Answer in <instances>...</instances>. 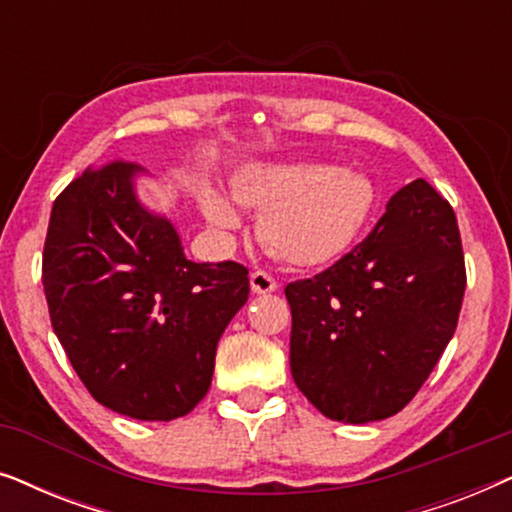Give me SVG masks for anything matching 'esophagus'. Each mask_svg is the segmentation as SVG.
<instances>
[{
    "label": "esophagus",
    "instance_id": "obj_1",
    "mask_svg": "<svg viewBox=\"0 0 512 512\" xmlns=\"http://www.w3.org/2000/svg\"><path fill=\"white\" fill-rule=\"evenodd\" d=\"M249 282H251V291L258 293V296H265V293L277 291V279L272 277V275H268V272H265V270L251 272Z\"/></svg>",
    "mask_w": 512,
    "mask_h": 512
}]
</instances>
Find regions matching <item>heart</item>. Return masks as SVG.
<instances>
[{
	"label": "heart",
	"instance_id": "1",
	"mask_svg": "<svg viewBox=\"0 0 512 512\" xmlns=\"http://www.w3.org/2000/svg\"><path fill=\"white\" fill-rule=\"evenodd\" d=\"M238 205L261 209L258 240L296 268H317L340 258L363 235L377 209V188L366 172L328 163L256 165L237 179ZM232 198L205 188L200 207L221 235L242 226Z\"/></svg>",
	"mask_w": 512,
	"mask_h": 512
}]
</instances>
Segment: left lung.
<instances>
[{"mask_svg":"<svg viewBox=\"0 0 512 512\" xmlns=\"http://www.w3.org/2000/svg\"><path fill=\"white\" fill-rule=\"evenodd\" d=\"M464 289L454 209L415 179L391 195L366 240L284 289L293 382L335 422L396 415L452 340Z\"/></svg>","mask_w":512,"mask_h":512,"instance_id":"obj_1","label":"left lung"}]
</instances>
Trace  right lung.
<instances>
[{"mask_svg": "<svg viewBox=\"0 0 512 512\" xmlns=\"http://www.w3.org/2000/svg\"><path fill=\"white\" fill-rule=\"evenodd\" d=\"M128 160L88 167L53 202L41 282L53 331L90 396L144 422L205 398L221 333L249 298L240 263H193L137 200Z\"/></svg>", "mask_w": 512, "mask_h": 512, "instance_id": "right-lung-1", "label": "right lung"}]
</instances>
